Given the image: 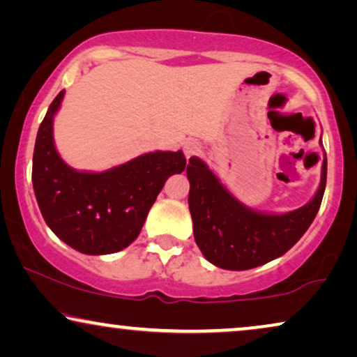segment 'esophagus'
I'll return each mask as SVG.
<instances>
[{
  "label": "esophagus",
  "instance_id": "34e87169",
  "mask_svg": "<svg viewBox=\"0 0 357 357\" xmlns=\"http://www.w3.org/2000/svg\"><path fill=\"white\" fill-rule=\"evenodd\" d=\"M199 151H202V144L198 143L197 139H187L183 144V153L187 155V159L193 158V155H197Z\"/></svg>",
  "mask_w": 357,
  "mask_h": 357
}]
</instances>
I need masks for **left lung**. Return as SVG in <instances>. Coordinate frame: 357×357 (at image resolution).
Returning a JSON list of instances; mask_svg holds the SVG:
<instances>
[{"instance_id": "1", "label": "left lung", "mask_w": 357, "mask_h": 357, "mask_svg": "<svg viewBox=\"0 0 357 357\" xmlns=\"http://www.w3.org/2000/svg\"><path fill=\"white\" fill-rule=\"evenodd\" d=\"M187 177L195 242L204 258L224 270H250L284 255L309 229L324 198L326 155L315 197L284 214L260 213L242 204L198 158H190Z\"/></svg>"}]
</instances>
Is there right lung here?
<instances>
[{"instance_id":"right-lung-1","label":"right lung","mask_w":357,"mask_h":357,"mask_svg":"<svg viewBox=\"0 0 357 357\" xmlns=\"http://www.w3.org/2000/svg\"><path fill=\"white\" fill-rule=\"evenodd\" d=\"M65 91L55 97L38 128L32 183L47 226L63 242L86 253L123 250L139 236L151 206L170 175L183 172L182 151H155L104 172H79L56 153L53 116Z\"/></svg>"}]
</instances>
